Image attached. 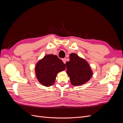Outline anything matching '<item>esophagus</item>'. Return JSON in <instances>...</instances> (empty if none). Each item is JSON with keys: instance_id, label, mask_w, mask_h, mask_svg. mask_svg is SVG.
<instances>
[{"instance_id": "obj_1", "label": "esophagus", "mask_w": 123, "mask_h": 123, "mask_svg": "<svg viewBox=\"0 0 123 123\" xmlns=\"http://www.w3.org/2000/svg\"><path fill=\"white\" fill-rule=\"evenodd\" d=\"M62 61L64 63V64H66V58H63L62 59Z\"/></svg>"}]
</instances>
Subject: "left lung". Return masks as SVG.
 I'll use <instances>...</instances> for the list:
<instances>
[{
	"instance_id": "obj_1",
	"label": "left lung",
	"mask_w": 123,
	"mask_h": 123,
	"mask_svg": "<svg viewBox=\"0 0 123 123\" xmlns=\"http://www.w3.org/2000/svg\"><path fill=\"white\" fill-rule=\"evenodd\" d=\"M66 66L70 82L74 86L86 83L92 76L93 72L88 62L75 53L70 55V61L67 62Z\"/></svg>"
}]
</instances>
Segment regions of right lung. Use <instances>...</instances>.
Listing matches in <instances>:
<instances>
[{
	"label": "right lung",
	"instance_id": "add662e5",
	"mask_svg": "<svg viewBox=\"0 0 123 123\" xmlns=\"http://www.w3.org/2000/svg\"><path fill=\"white\" fill-rule=\"evenodd\" d=\"M65 69V64L56 55L48 54L37 62L35 71L39 82L50 87L54 84L57 73Z\"/></svg>",
	"mask_w": 123,
	"mask_h": 123
}]
</instances>
